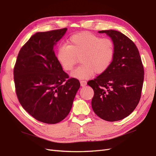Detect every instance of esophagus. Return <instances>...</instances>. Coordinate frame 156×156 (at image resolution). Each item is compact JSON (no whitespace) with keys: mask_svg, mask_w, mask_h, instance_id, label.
Returning a JSON list of instances; mask_svg holds the SVG:
<instances>
[{"mask_svg":"<svg viewBox=\"0 0 156 156\" xmlns=\"http://www.w3.org/2000/svg\"><path fill=\"white\" fill-rule=\"evenodd\" d=\"M80 84H81V86L84 87L87 85V82L85 80H82V81H80Z\"/></svg>","mask_w":156,"mask_h":156,"instance_id":"34e87169","label":"esophagus"}]
</instances>
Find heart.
<instances>
[{
    "mask_svg": "<svg viewBox=\"0 0 156 156\" xmlns=\"http://www.w3.org/2000/svg\"><path fill=\"white\" fill-rule=\"evenodd\" d=\"M67 44H60L56 50V59L65 71H71L80 57L82 64L71 73L80 80L87 79L95 73L102 74L111 65L115 56V44L109 38H100L88 32L75 34Z\"/></svg>",
    "mask_w": 156,
    "mask_h": 156,
    "instance_id": "1",
    "label": "heart"
}]
</instances>
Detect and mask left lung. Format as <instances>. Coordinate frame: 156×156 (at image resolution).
I'll list each match as a JSON object with an SVG mask.
<instances>
[{"mask_svg": "<svg viewBox=\"0 0 156 156\" xmlns=\"http://www.w3.org/2000/svg\"><path fill=\"white\" fill-rule=\"evenodd\" d=\"M105 33L115 44L110 67L87 84L94 90L92 108L97 116L109 122L122 120L131 114L140 98L144 68L136 45L122 33L113 30Z\"/></svg>", "mask_w": 156, "mask_h": 156, "instance_id": "1", "label": "left lung"}]
</instances>
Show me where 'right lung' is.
Listing matches in <instances>:
<instances>
[{
	"mask_svg": "<svg viewBox=\"0 0 156 156\" xmlns=\"http://www.w3.org/2000/svg\"><path fill=\"white\" fill-rule=\"evenodd\" d=\"M67 30L63 28L37 32L20 50L13 70L16 94L23 108L47 124L66 117L80 87L69 78L56 59L54 47Z\"/></svg>",
	"mask_w": 156,
	"mask_h": 156,
	"instance_id": "add662e5",
	"label": "right lung"
}]
</instances>
